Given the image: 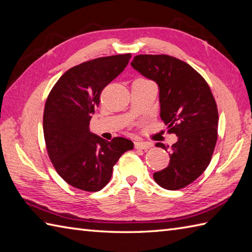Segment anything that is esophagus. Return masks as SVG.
<instances>
[{
    "label": "esophagus",
    "mask_w": 252,
    "mask_h": 252,
    "mask_svg": "<svg viewBox=\"0 0 252 252\" xmlns=\"http://www.w3.org/2000/svg\"><path fill=\"white\" fill-rule=\"evenodd\" d=\"M152 143L150 142H144V141H136L135 142V148L139 150H147L152 147Z\"/></svg>",
    "instance_id": "esophagus-1"
}]
</instances>
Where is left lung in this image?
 <instances>
[{
	"mask_svg": "<svg viewBox=\"0 0 252 252\" xmlns=\"http://www.w3.org/2000/svg\"><path fill=\"white\" fill-rule=\"evenodd\" d=\"M131 66L159 88L160 119L176 133L168 151L169 165L153 178L166 189H180L196 180L208 167L218 139V109L210 87L197 71L168 55H138Z\"/></svg>",
	"mask_w": 252,
	"mask_h": 252,
	"instance_id": "left-lung-1",
	"label": "left lung"
}]
</instances>
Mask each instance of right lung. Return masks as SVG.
I'll return each mask as SVG.
<instances>
[{
	"label": "right lung",
	"mask_w": 252,
	"mask_h": 252,
	"mask_svg": "<svg viewBox=\"0 0 252 252\" xmlns=\"http://www.w3.org/2000/svg\"><path fill=\"white\" fill-rule=\"evenodd\" d=\"M130 54L86 61L69 69L50 91L43 130L48 156L70 186L97 192L109 183L113 166L133 143L123 137L107 141L89 131L102 89L119 76Z\"/></svg>",
	"instance_id": "obj_1"
}]
</instances>
